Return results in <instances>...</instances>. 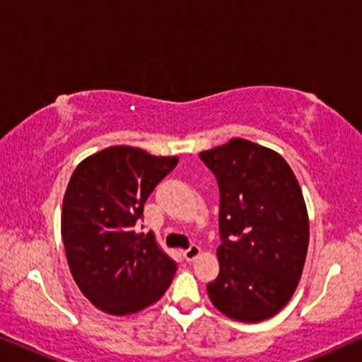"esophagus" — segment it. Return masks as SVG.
Returning <instances> with one entry per match:
<instances>
[{
	"label": "esophagus",
	"instance_id": "1",
	"mask_svg": "<svg viewBox=\"0 0 362 362\" xmlns=\"http://www.w3.org/2000/svg\"><path fill=\"white\" fill-rule=\"evenodd\" d=\"M199 255H201V249L197 245H191L189 249L182 250V257H185L187 262H192L194 259H197Z\"/></svg>",
	"mask_w": 362,
	"mask_h": 362
}]
</instances>
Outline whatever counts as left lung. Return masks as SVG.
Segmentation results:
<instances>
[{
  "mask_svg": "<svg viewBox=\"0 0 362 362\" xmlns=\"http://www.w3.org/2000/svg\"><path fill=\"white\" fill-rule=\"evenodd\" d=\"M199 156L219 182L224 239L219 276L207 293L227 318L269 320L285 308L303 274L310 242L303 192L284 156L244 138Z\"/></svg>",
  "mask_w": 362,
  "mask_h": 362,
  "instance_id": "8db88e82",
  "label": "left lung"
}]
</instances>
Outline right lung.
Segmentation results:
<instances>
[{
  "instance_id": "1",
  "label": "right lung",
  "mask_w": 362,
  "mask_h": 362,
  "mask_svg": "<svg viewBox=\"0 0 362 362\" xmlns=\"http://www.w3.org/2000/svg\"><path fill=\"white\" fill-rule=\"evenodd\" d=\"M177 156L117 145L78 163L62 202L61 234L82 295L103 313L127 316L165 295L176 262L153 234L136 232L145 202Z\"/></svg>"
}]
</instances>
